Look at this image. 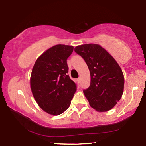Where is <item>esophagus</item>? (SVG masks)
<instances>
[{"instance_id":"esophagus-1","label":"esophagus","mask_w":146,"mask_h":146,"mask_svg":"<svg viewBox=\"0 0 146 146\" xmlns=\"http://www.w3.org/2000/svg\"><path fill=\"white\" fill-rule=\"evenodd\" d=\"M80 81H81V78H80V77H79L78 78H77V82H78V83H80Z\"/></svg>"}]
</instances>
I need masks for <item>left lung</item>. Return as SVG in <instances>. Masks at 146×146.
<instances>
[{
  "label": "left lung",
  "mask_w": 146,
  "mask_h": 146,
  "mask_svg": "<svg viewBox=\"0 0 146 146\" xmlns=\"http://www.w3.org/2000/svg\"><path fill=\"white\" fill-rule=\"evenodd\" d=\"M75 52L84 59L90 72V86L84 93L98 112L111 110L122 97L124 76L115 59L97 44L77 46Z\"/></svg>",
  "instance_id": "obj_1"
}]
</instances>
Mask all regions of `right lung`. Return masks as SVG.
<instances>
[{"label": "right lung", "instance_id": "obj_1", "mask_svg": "<svg viewBox=\"0 0 146 146\" xmlns=\"http://www.w3.org/2000/svg\"><path fill=\"white\" fill-rule=\"evenodd\" d=\"M73 46L58 44L36 59L30 77V87L35 100L49 115L62 114L70 107L76 90L68 73L67 59Z\"/></svg>", "mask_w": 146, "mask_h": 146}]
</instances>
